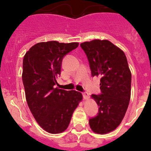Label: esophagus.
<instances>
[{
  "mask_svg": "<svg viewBox=\"0 0 151 151\" xmlns=\"http://www.w3.org/2000/svg\"><path fill=\"white\" fill-rule=\"evenodd\" d=\"M82 95H83V97H84V99H89V94H88L87 92H84L82 93Z\"/></svg>",
  "mask_w": 151,
  "mask_h": 151,
  "instance_id": "1",
  "label": "esophagus"
}]
</instances>
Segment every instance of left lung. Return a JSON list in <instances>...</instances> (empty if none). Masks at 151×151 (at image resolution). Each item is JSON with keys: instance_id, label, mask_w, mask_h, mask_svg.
Returning a JSON list of instances; mask_svg holds the SVG:
<instances>
[{"instance_id": "obj_1", "label": "left lung", "mask_w": 151, "mask_h": 151, "mask_svg": "<svg viewBox=\"0 0 151 151\" xmlns=\"http://www.w3.org/2000/svg\"><path fill=\"white\" fill-rule=\"evenodd\" d=\"M93 77H100L101 94L91 97L99 106L96 117L89 119L94 133L106 134L120 125L131 99V72L124 51L107 40L81 43Z\"/></svg>"}]
</instances>
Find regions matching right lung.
Instances as JSON below:
<instances>
[{
    "label": "right lung",
    "instance_id": "right-lung-1",
    "mask_svg": "<svg viewBox=\"0 0 151 151\" xmlns=\"http://www.w3.org/2000/svg\"><path fill=\"white\" fill-rule=\"evenodd\" d=\"M78 45V42H38L24 56L22 79L26 101L37 124L50 133H60L67 129L82 100L79 91L54 88L64 56Z\"/></svg>",
    "mask_w": 151,
    "mask_h": 151
}]
</instances>
